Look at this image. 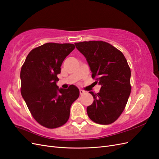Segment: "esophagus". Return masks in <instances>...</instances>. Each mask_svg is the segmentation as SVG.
<instances>
[{
	"label": "esophagus",
	"mask_w": 159,
	"mask_h": 159,
	"mask_svg": "<svg viewBox=\"0 0 159 159\" xmlns=\"http://www.w3.org/2000/svg\"><path fill=\"white\" fill-rule=\"evenodd\" d=\"M85 93V91H84V90H83V89H80V95H83V94H84Z\"/></svg>",
	"instance_id": "esophagus-1"
}]
</instances>
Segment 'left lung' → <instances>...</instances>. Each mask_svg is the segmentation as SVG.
<instances>
[{"label":"left lung","instance_id":"left-lung-1","mask_svg":"<svg viewBox=\"0 0 159 159\" xmlns=\"http://www.w3.org/2000/svg\"><path fill=\"white\" fill-rule=\"evenodd\" d=\"M87 60L94 85H101L87 107L89 117L96 123L109 125L119 118L131 93V70L123 53L107 42L89 41L75 43Z\"/></svg>","mask_w":159,"mask_h":159}]
</instances>
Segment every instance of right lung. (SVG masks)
<instances>
[{"instance_id": "right-lung-1", "label": "right lung", "mask_w": 159, "mask_h": 159, "mask_svg": "<svg viewBox=\"0 0 159 159\" xmlns=\"http://www.w3.org/2000/svg\"><path fill=\"white\" fill-rule=\"evenodd\" d=\"M74 48L72 44L46 43L32 50L22 66V96L34 119L46 128L68 121L71 105L80 95L74 85L68 89L56 85L62 62Z\"/></svg>"}]
</instances>
